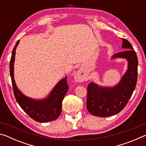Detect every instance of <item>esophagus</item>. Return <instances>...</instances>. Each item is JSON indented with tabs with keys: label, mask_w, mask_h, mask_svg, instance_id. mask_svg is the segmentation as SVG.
I'll return each mask as SVG.
<instances>
[{
	"label": "esophagus",
	"mask_w": 146,
	"mask_h": 146,
	"mask_svg": "<svg viewBox=\"0 0 146 146\" xmlns=\"http://www.w3.org/2000/svg\"><path fill=\"white\" fill-rule=\"evenodd\" d=\"M75 79L78 82H83L84 80H85L86 79V75L84 71L83 70H79L75 75Z\"/></svg>",
	"instance_id": "1"
}]
</instances>
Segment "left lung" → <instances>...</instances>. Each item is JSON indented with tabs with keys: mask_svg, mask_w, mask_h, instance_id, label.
Masks as SVG:
<instances>
[{
	"mask_svg": "<svg viewBox=\"0 0 146 146\" xmlns=\"http://www.w3.org/2000/svg\"><path fill=\"white\" fill-rule=\"evenodd\" d=\"M122 48L127 50L117 53L113 58H126L128 68L117 85L113 88L102 87L91 82L88 86L87 110L96 117H106L120 112L128 102L137 82L138 58L131 44L122 38Z\"/></svg>",
	"mask_w": 146,
	"mask_h": 146,
	"instance_id": "8db88e82",
	"label": "left lung"
}]
</instances>
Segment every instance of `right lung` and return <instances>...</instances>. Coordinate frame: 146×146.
I'll use <instances>...</instances> for the list:
<instances>
[{
	"label": "right lung",
	"mask_w": 146,
	"mask_h": 146,
	"mask_svg": "<svg viewBox=\"0 0 146 146\" xmlns=\"http://www.w3.org/2000/svg\"><path fill=\"white\" fill-rule=\"evenodd\" d=\"M20 40L17 42L9 63V71L13 86V93L17 102L29 117L38 122H48L55 120L60 116L62 102L68 90L67 76L59 81L51 91L48 97L42 100H34L26 97L17 87L14 80V62L17 46Z\"/></svg>",
	"instance_id": "add662e5"
}]
</instances>
